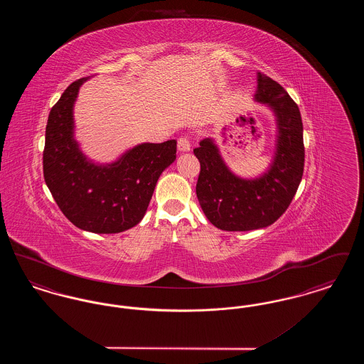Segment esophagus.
I'll list each match as a JSON object with an SVG mask.
<instances>
[{
	"label": "esophagus",
	"instance_id": "esophagus-1",
	"mask_svg": "<svg viewBox=\"0 0 364 364\" xmlns=\"http://www.w3.org/2000/svg\"><path fill=\"white\" fill-rule=\"evenodd\" d=\"M177 149H178V151H190L191 150V141L190 138L188 136H181V138H178L177 140Z\"/></svg>",
	"mask_w": 364,
	"mask_h": 364
}]
</instances>
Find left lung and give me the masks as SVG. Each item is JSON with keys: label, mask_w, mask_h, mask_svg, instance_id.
Segmentation results:
<instances>
[{"label": "left lung", "mask_w": 364, "mask_h": 364, "mask_svg": "<svg viewBox=\"0 0 364 364\" xmlns=\"http://www.w3.org/2000/svg\"><path fill=\"white\" fill-rule=\"evenodd\" d=\"M255 100L269 105L278 122L274 161L259 178L244 180L226 168L217 146L203 139L193 150L200 162L196 196L208 221L223 230L272 225L289 208L304 169L303 122L299 106L284 87L258 72Z\"/></svg>", "instance_id": "left-lung-1"}]
</instances>
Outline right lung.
I'll use <instances>...</instances> for the list:
<instances>
[{"instance_id": "obj_1", "label": "right lung", "mask_w": 364, "mask_h": 364, "mask_svg": "<svg viewBox=\"0 0 364 364\" xmlns=\"http://www.w3.org/2000/svg\"><path fill=\"white\" fill-rule=\"evenodd\" d=\"M87 79L70 83L49 113L43 177L73 225L92 233H119L141 221L159 176L176 159L177 141L139 144L105 166L87 161L73 139L72 116Z\"/></svg>"}]
</instances>
